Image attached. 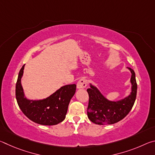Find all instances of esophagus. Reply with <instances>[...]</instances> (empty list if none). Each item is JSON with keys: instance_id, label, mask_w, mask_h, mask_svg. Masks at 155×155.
Segmentation results:
<instances>
[{"instance_id": "1", "label": "esophagus", "mask_w": 155, "mask_h": 155, "mask_svg": "<svg viewBox=\"0 0 155 155\" xmlns=\"http://www.w3.org/2000/svg\"><path fill=\"white\" fill-rule=\"evenodd\" d=\"M87 86V80L85 78H82L78 81V83L77 84V87L78 89H81V88H84Z\"/></svg>"}]
</instances>
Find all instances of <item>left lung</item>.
<instances>
[{
    "label": "left lung",
    "mask_w": 155,
    "mask_h": 155,
    "mask_svg": "<svg viewBox=\"0 0 155 155\" xmlns=\"http://www.w3.org/2000/svg\"><path fill=\"white\" fill-rule=\"evenodd\" d=\"M131 92L128 96L117 101L107 99L96 86L90 83L87 89L89 104L87 107L88 118L96 124H112L120 121L127 116L135 103L137 96V85L135 73L130 68Z\"/></svg>",
    "instance_id": "8db88e82"
}]
</instances>
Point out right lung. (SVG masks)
<instances>
[{
	"label": "right lung",
	"mask_w": 155,
	"mask_h": 155,
	"mask_svg": "<svg viewBox=\"0 0 155 155\" xmlns=\"http://www.w3.org/2000/svg\"><path fill=\"white\" fill-rule=\"evenodd\" d=\"M24 68L25 65L20 70L15 85V97L21 111L31 121L39 124L51 126L64 121L77 85L72 84L63 86L42 100H29L25 97L21 84Z\"/></svg>",
	"instance_id": "right-lung-1"
}]
</instances>
